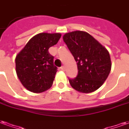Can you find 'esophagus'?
Wrapping results in <instances>:
<instances>
[{
  "mask_svg": "<svg viewBox=\"0 0 129 129\" xmlns=\"http://www.w3.org/2000/svg\"><path fill=\"white\" fill-rule=\"evenodd\" d=\"M60 69L61 71H64V70H65V67H64V66H62Z\"/></svg>",
  "mask_w": 129,
  "mask_h": 129,
  "instance_id": "34e87169",
  "label": "esophagus"
}]
</instances>
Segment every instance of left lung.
Listing matches in <instances>:
<instances>
[{"instance_id": "1", "label": "left lung", "mask_w": 129, "mask_h": 129, "mask_svg": "<svg viewBox=\"0 0 129 129\" xmlns=\"http://www.w3.org/2000/svg\"><path fill=\"white\" fill-rule=\"evenodd\" d=\"M64 42L74 57L78 75L69 78L76 91L89 93L95 91L107 80L111 68L109 51L85 31H75L63 36Z\"/></svg>"}]
</instances>
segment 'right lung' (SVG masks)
Wrapping results in <instances>:
<instances>
[{
  "mask_svg": "<svg viewBox=\"0 0 129 129\" xmlns=\"http://www.w3.org/2000/svg\"><path fill=\"white\" fill-rule=\"evenodd\" d=\"M59 33H41L26 44L16 58V71L20 81L33 93H42L50 88L55 78L57 67L49 49L58 43Z\"/></svg>",
  "mask_w": 129,
  "mask_h": 129,
  "instance_id": "obj_1",
  "label": "right lung"
}]
</instances>
